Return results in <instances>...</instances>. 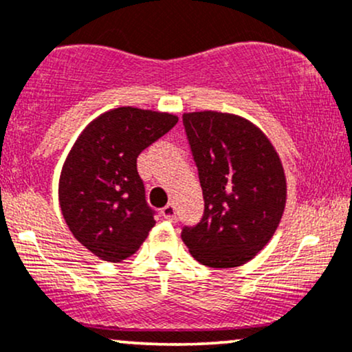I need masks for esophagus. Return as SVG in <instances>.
Segmentation results:
<instances>
[{
    "instance_id": "1",
    "label": "esophagus",
    "mask_w": 352,
    "mask_h": 352,
    "mask_svg": "<svg viewBox=\"0 0 352 352\" xmlns=\"http://www.w3.org/2000/svg\"><path fill=\"white\" fill-rule=\"evenodd\" d=\"M175 206L172 205V203H168L167 206H164L162 208V217L165 218V219H168V221H173V219H175Z\"/></svg>"
}]
</instances>
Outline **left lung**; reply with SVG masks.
Returning <instances> with one entry per match:
<instances>
[{
  "mask_svg": "<svg viewBox=\"0 0 352 352\" xmlns=\"http://www.w3.org/2000/svg\"><path fill=\"white\" fill-rule=\"evenodd\" d=\"M184 126L205 200L201 221L182 230L200 264L231 269L264 249L287 200L278 154L251 121L230 113L184 114Z\"/></svg>",
  "mask_w": 352,
  "mask_h": 352,
  "instance_id": "1",
  "label": "left lung"
}]
</instances>
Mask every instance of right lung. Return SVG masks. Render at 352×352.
<instances>
[{"instance_id":"right-lung-1","label":"right lung","mask_w":352,"mask_h":352,"mask_svg":"<svg viewBox=\"0 0 352 352\" xmlns=\"http://www.w3.org/2000/svg\"><path fill=\"white\" fill-rule=\"evenodd\" d=\"M177 121L170 113L114 108L93 120L67 155L58 180L62 214L75 239L100 259H128L155 224L138 155Z\"/></svg>"}]
</instances>
